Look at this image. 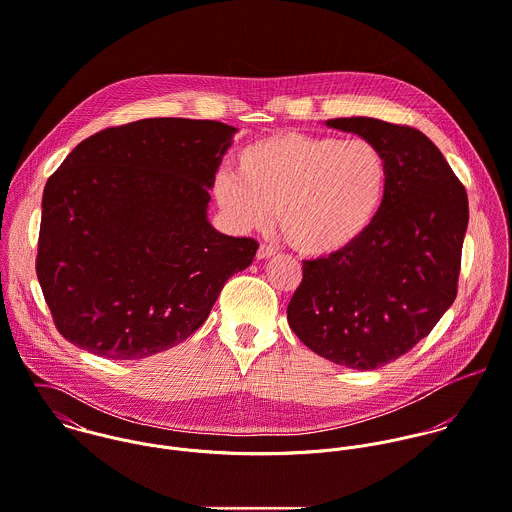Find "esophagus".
I'll use <instances>...</instances> for the list:
<instances>
[{
    "label": "esophagus",
    "mask_w": 512,
    "mask_h": 512,
    "mask_svg": "<svg viewBox=\"0 0 512 512\" xmlns=\"http://www.w3.org/2000/svg\"><path fill=\"white\" fill-rule=\"evenodd\" d=\"M275 253H277V249H273L271 245H261V247L257 249V259H259V261L271 259V257H275Z\"/></svg>",
    "instance_id": "34e87169"
}]
</instances>
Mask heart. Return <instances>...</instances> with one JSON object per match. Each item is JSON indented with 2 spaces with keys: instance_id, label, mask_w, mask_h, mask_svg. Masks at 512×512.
<instances>
[{
  "instance_id": "obj_1",
  "label": "heart",
  "mask_w": 512,
  "mask_h": 512,
  "mask_svg": "<svg viewBox=\"0 0 512 512\" xmlns=\"http://www.w3.org/2000/svg\"><path fill=\"white\" fill-rule=\"evenodd\" d=\"M388 164L366 138L283 130L245 146L235 174H219L213 196L237 231L261 229L271 211L301 255L330 257L356 245L378 219Z\"/></svg>"
}]
</instances>
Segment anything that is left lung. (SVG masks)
I'll return each instance as SVG.
<instances>
[{
  "mask_svg": "<svg viewBox=\"0 0 512 512\" xmlns=\"http://www.w3.org/2000/svg\"><path fill=\"white\" fill-rule=\"evenodd\" d=\"M374 142L388 192L350 249L303 263L287 318L318 356L376 370L411 350L457 297L469 202L439 148L419 130L370 116L326 120Z\"/></svg>",
  "mask_w": 512,
  "mask_h": 512,
  "instance_id": "left-lung-1",
  "label": "left lung"
}]
</instances>
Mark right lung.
Masks as SVG:
<instances>
[{
	"label": "right lung",
	"instance_id": "obj_1",
	"mask_svg": "<svg viewBox=\"0 0 512 512\" xmlns=\"http://www.w3.org/2000/svg\"><path fill=\"white\" fill-rule=\"evenodd\" d=\"M237 128L144 118L83 140L47 180L37 279L55 326L108 360L196 332L257 241L219 233L209 190Z\"/></svg>",
	"mask_w": 512,
	"mask_h": 512
}]
</instances>
